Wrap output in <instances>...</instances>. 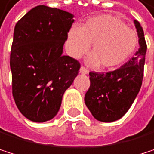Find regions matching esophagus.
Returning a JSON list of instances; mask_svg holds the SVG:
<instances>
[{
    "label": "esophagus",
    "instance_id": "esophagus-1",
    "mask_svg": "<svg viewBox=\"0 0 154 154\" xmlns=\"http://www.w3.org/2000/svg\"><path fill=\"white\" fill-rule=\"evenodd\" d=\"M80 72H81L82 74H87V73H88V70H87L84 66H82V67L80 68Z\"/></svg>",
    "mask_w": 154,
    "mask_h": 154
}]
</instances>
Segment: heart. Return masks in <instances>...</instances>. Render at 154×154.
Masks as SVG:
<instances>
[{
    "mask_svg": "<svg viewBox=\"0 0 154 154\" xmlns=\"http://www.w3.org/2000/svg\"><path fill=\"white\" fill-rule=\"evenodd\" d=\"M137 35L120 19L111 15H100L89 19L83 27L72 26L68 32V54L79 59L92 44V54L88 63L104 69H113L125 63L137 45Z\"/></svg>",
    "mask_w": 154,
    "mask_h": 154,
    "instance_id": "b5f03b06",
    "label": "heart"
}]
</instances>
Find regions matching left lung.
Segmentation results:
<instances>
[{
    "label": "left lung",
    "instance_id": "1",
    "mask_svg": "<svg viewBox=\"0 0 154 154\" xmlns=\"http://www.w3.org/2000/svg\"><path fill=\"white\" fill-rule=\"evenodd\" d=\"M140 48L120 68L108 72H90L91 85L85 104L92 116L101 122H113L125 115L142 86L147 45L143 30L134 20Z\"/></svg>",
    "mask_w": 154,
    "mask_h": 154
}]
</instances>
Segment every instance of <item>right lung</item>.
Listing matches in <instances>:
<instances>
[{
	"mask_svg": "<svg viewBox=\"0 0 154 154\" xmlns=\"http://www.w3.org/2000/svg\"><path fill=\"white\" fill-rule=\"evenodd\" d=\"M73 16L39 5L16 24L10 64L12 95L21 114L45 122L57 114L64 91L78 75L81 63L63 55Z\"/></svg>",
	"mask_w": 154,
	"mask_h": 154,
	"instance_id": "1",
	"label": "right lung"
}]
</instances>
